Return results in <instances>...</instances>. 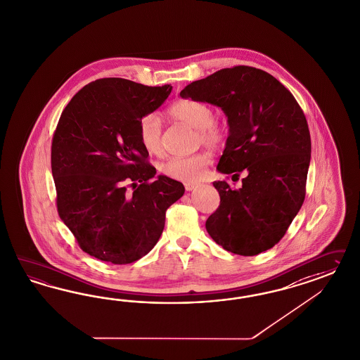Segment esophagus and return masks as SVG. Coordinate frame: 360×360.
I'll use <instances>...</instances> for the list:
<instances>
[{"label": "esophagus", "mask_w": 360, "mask_h": 360, "mask_svg": "<svg viewBox=\"0 0 360 360\" xmlns=\"http://www.w3.org/2000/svg\"><path fill=\"white\" fill-rule=\"evenodd\" d=\"M196 187H198L196 184H190V182H186L185 184V188L187 190V191H193V190L196 188Z\"/></svg>", "instance_id": "34e87169"}]
</instances>
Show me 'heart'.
Segmentation results:
<instances>
[{"label": "heart", "instance_id": "obj_1", "mask_svg": "<svg viewBox=\"0 0 360 360\" xmlns=\"http://www.w3.org/2000/svg\"><path fill=\"white\" fill-rule=\"evenodd\" d=\"M169 116L182 121L196 129V140L208 148H219L227 140V128L214 119V110L203 103L193 98L178 100L167 110ZM139 139L143 149L150 154L162 152V122L154 113L145 115L139 122ZM207 153H196L188 157H172L161 167L166 176L181 182H196L211 164Z\"/></svg>", "mask_w": 360, "mask_h": 360}]
</instances>
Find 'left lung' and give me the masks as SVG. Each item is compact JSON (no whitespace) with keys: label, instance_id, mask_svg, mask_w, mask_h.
<instances>
[{"label":"left lung","instance_id":"left-lung-1","mask_svg":"<svg viewBox=\"0 0 360 360\" xmlns=\"http://www.w3.org/2000/svg\"><path fill=\"white\" fill-rule=\"evenodd\" d=\"M182 98L223 109L229 136L218 170L239 179L214 182L220 205L206 229L226 251L255 256L271 250L305 200L311 141L305 115L288 88L271 74L235 65L193 82Z\"/></svg>","mask_w":360,"mask_h":360}]
</instances>
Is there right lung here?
<instances>
[{"label":"right lung","mask_w":360,"mask_h":360,"mask_svg":"<svg viewBox=\"0 0 360 360\" xmlns=\"http://www.w3.org/2000/svg\"><path fill=\"white\" fill-rule=\"evenodd\" d=\"M172 89L104 77L82 88L60 115L51 145L58 214L79 247L101 262L131 264L152 251L166 210L185 193L166 175L153 179L139 139L140 120Z\"/></svg>","instance_id":"obj_1"}]
</instances>
